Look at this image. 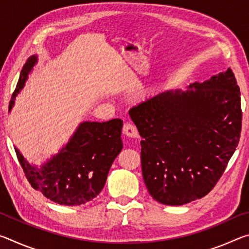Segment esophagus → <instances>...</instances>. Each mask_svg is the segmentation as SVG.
<instances>
[{
	"mask_svg": "<svg viewBox=\"0 0 249 249\" xmlns=\"http://www.w3.org/2000/svg\"><path fill=\"white\" fill-rule=\"evenodd\" d=\"M123 134L126 135V136L132 137V138H136L138 137V130L136 128V126L132 123H125L123 126Z\"/></svg>",
	"mask_w": 249,
	"mask_h": 249,
	"instance_id": "esophagus-1",
	"label": "esophagus"
}]
</instances>
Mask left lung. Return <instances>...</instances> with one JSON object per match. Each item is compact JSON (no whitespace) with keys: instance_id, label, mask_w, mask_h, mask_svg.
Segmentation results:
<instances>
[{"instance_id":"1","label":"left lung","mask_w":249,"mask_h":249,"mask_svg":"<svg viewBox=\"0 0 249 249\" xmlns=\"http://www.w3.org/2000/svg\"><path fill=\"white\" fill-rule=\"evenodd\" d=\"M188 91H167L129 109L142 179L156 201L182 205L215 187L238 145L241 92L231 68Z\"/></svg>"}]
</instances>
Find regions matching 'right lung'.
I'll use <instances>...</instances> for the list:
<instances>
[{
  "mask_svg": "<svg viewBox=\"0 0 249 249\" xmlns=\"http://www.w3.org/2000/svg\"><path fill=\"white\" fill-rule=\"evenodd\" d=\"M36 61V56H32L25 62L8 111ZM122 127L123 121L120 119L103 123L83 122L66 147L40 169L29 165L18 148L15 153L25 177L35 190L58 204L81 205L102 191L109 168L123 148Z\"/></svg>",
  "mask_w": 249,
  "mask_h": 249,
  "instance_id": "obj_1",
  "label": "right lung"
}]
</instances>
